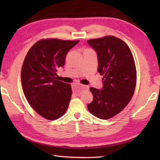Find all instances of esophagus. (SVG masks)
<instances>
[{"label":"esophagus","mask_w":160,"mask_h":160,"mask_svg":"<svg viewBox=\"0 0 160 160\" xmlns=\"http://www.w3.org/2000/svg\"><path fill=\"white\" fill-rule=\"evenodd\" d=\"M88 89V87L85 86V85H82V84H74L73 87V90L74 93L76 95V96H80L82 93V91H83L84 90H86Z\"/></svg>","instance_id":"34e87169"}]
</instances>
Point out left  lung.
<instances>
[{
	"label": "left lung",
	"mask_w": 160,
	"mask_h": 160,
	"mask_svg": "<svg viewBox=\"0 0 160 160\" xmlns=\"http://www.w3.org/2000/svg\"><path fill=\"white\" fill-rule=\"evenodd\" d=\"M98 54V71L103 76L101 90L91 87L92 102L90 113L107 120L124 109L133 96L136 85V68L133 56L123 40L113 36L87 40Z\"/></svg>",
	"instance_id": "8db88e82"
}]
</instances>
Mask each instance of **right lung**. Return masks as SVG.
I'll list each match as a JSON object with an SVG mask.
<instances>
[{
  "label": "right lung",
  "mask_w": 160,
  "mask_h": 160,
  "mask_svg": "<svg viewBox=\"0 0 160 160\" xmlns=\"http://www.w3.org/2000/svg\"><path fill=\"white\" fill-rule=\"evenodd\" d=\"M79 40L56 38L36 42L22 64L21 83L24 94L37 113L53 120L65 113L72 90L69 84L58 80L57 71L65 62L68 52Z\"/></svg>",
  "instance_id": "1"
}]
</instances>
